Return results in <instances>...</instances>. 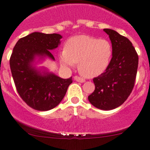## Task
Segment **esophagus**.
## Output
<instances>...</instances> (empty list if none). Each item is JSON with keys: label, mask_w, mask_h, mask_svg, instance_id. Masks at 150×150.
<instances>
[{"label": "esophagus", "mask_w": 150, "mask_h": 150, "mask_svg": "<svg viewBox=\"0 0 150 150\" xmlns=\"http://www.w3.org/2000/svg\"><path fill=\"white\" fill-rule=\"evenodd\" d=\"M74 79H75V80H76L77 82H79V83H84V82H86V80L84 78L79 76H75L74 77Z\"/></svg>", "instance_id": "1"}]
</instances>
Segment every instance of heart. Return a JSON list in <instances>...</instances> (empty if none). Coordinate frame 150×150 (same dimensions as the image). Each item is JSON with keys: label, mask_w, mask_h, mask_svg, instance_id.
Returning <instances> with one entry per match:
<instances>
[{"label": "heart", "mask_w": 150, "mask_h": 150, "mask_svg": "<svg viewBox=\"0 0 150 150\" xmlns=\"http://www.w3.org/2000/svg\"><path fill=\"white\" fill-rule=\"evenodd\" d=\"M59 54L62 64L72 67L78 63V70L86 78H94L106 70L112 57V47L106 39L88 35L69 39Z\"/></svg>", "instance_id": "b5f03b06"}]
</instances>
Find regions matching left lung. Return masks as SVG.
I'll use <instances>...</instances> for the list:
<instances>
[{
  "label": "left lung",
  "instance_id": "obj_1",
  "mask_svg": "<svg viewBox=\"0 0 150 150\" xmlns=\"http://www.w3.org/2000/svg\"><path fill=\"white\" fill-rule=\"evenodd\" d=\"M112 44V58L108 67L93 80L95 91L88 96L93 105L111 110L125 102L134 86L139 57L128 38L116 31L104 29Z\"/></svg>",
  "mask_w": 150,
  "mask_h": 150
}]
</instances>
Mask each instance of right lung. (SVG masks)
<instances>
[{
	"mask_svg": "<svg viewBox=\"0 0 150 150\" xmlns=\"http://www.w3.org/2000/svg\"><path fill=\"white\" fill-rule=\"evenodd\" d=\"M62 36L58 34L34 32L16 44L10 57V67L16 88L22 100L37 111L56 107L65 96L72 78L62 79L52 73L44 75L31 66L36 55L54 60L50 50L57 48Z\"/></svg>",
	"mask_w": 150,
	"mask_h": 150,
	"instance_id": "obj_1",
	"label": "right lung"
}]
</instances>
